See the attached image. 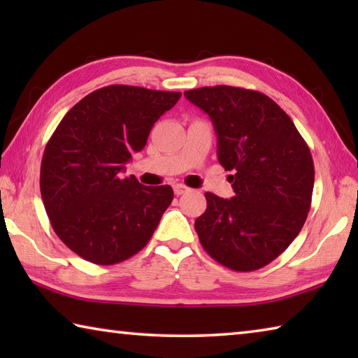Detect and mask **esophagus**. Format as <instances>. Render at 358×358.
I'll list each match as a JSON object with an SVG mask.
<instances>
[{"instance_id": "esophagus-1", "label": "esophagus", "mask_w": 358, "mask_h": 358, "mask_svg": "<svg viewBox=\"0 0 358 358\" xmlns=\"http://www.w3.org/2000/svg\"><path fill=\"white\" fill-rule=\"evenodd\" d=\"M187 191H189V187L185 186V185H181V183L173 186V192L177 194V196H181V194H185V192H187Z\"/></svg>"}]
</instances>
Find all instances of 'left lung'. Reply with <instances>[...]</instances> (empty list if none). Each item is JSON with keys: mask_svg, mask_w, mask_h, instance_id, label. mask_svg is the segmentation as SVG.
Returning a JSON list of instances; mask_svg holds the SVG:
<instances>
[{"mask_svg": "<svg viewBox=\"0 0 358 358\" xmlns=\"http://www.w3.org/2000/svg\"><path fill=\"white\" fill-rule=\"evenodd\" d=\"M213 121L217 159L235 196L205 192L196 220L201 245L216 262L254 271L287 250L311 208L314 164L294 121L264 93L229 85L185 92Z\"/></svg>", "mask_w": 358, "mask_h": 358, "instance_id": "1", "label": "left lung"}]
</instances>
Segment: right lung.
<instances>
[{
    "mask_svg": "<svg viewBox=\"0 0 358 358\" xmlns=\"http://www.w3.org/2000/svg\"><path fill=\"white\" fill-rule=\"evenodd\" d=\"M180 98L178 92L108 85L59 121L42 156L41 196L55 234L77 256L113 265L147 246L173 191L121 172Z\"/></svg>",
    "mask_w": 358,
    "mask_h": 358,
    "instance_id": "obj_1",
    "label": "right lung"
}]
</instances>
